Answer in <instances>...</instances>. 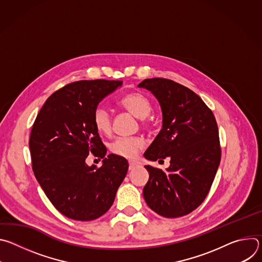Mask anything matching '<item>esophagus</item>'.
<instances>
[{
	"instance_id": "esophagus-1",
	"label": "esophagus",
	"mask_w": 262,
	"mask_h": 262,
	"mask_svg": "<svg viewBox=\"0 0 262 262\" xmlns=\"http://www.w3.org/2000/svg\"><path fill=\"white\" fill-rule=\"evenodd\" d=\"M136 167H138V164H137V163L129 162V167H128V169H129V170H134Z\"/></svg>"
}]
</instances>
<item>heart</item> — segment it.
Returning a JSON list of instances; mask_svg holds the SVG:
<instances>
[{
    "label": "heart",
    "instance_id": "heart-1",
    "mask_svg": "<svg viewBox=\"0 0 262 262\" xmlns=\"http://www.w3.org/2000/svg\"><path fill=\"white\" fill-rule=\"evenodd\" d=\"M119 104L129 111L138 118H143V123L147 124V117L152 110L151 101L144 93L134 91L125 94L119 100ZM93 124L96 130L102 135H108L112 132V116L110 111L98 105L93 112ZM144 147V141L138 137H119L110 145V150L118 157L134 159Z\"/></svg>",
    "mask_w": 262,
    "mask_h": 262
}]
</instances>
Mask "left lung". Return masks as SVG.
<instances>
[{"label":"left lung","mask_w":262,"mask_h":262,"mask_svg":"<svg viewBox=\"0 0 262 262\" xmlns=\"http://www.w3.org/2000/svg\"><path fill=\"white\" fill-rule=\"evenodd\" d=\"M138 87L151 91L163 111V128L144 157L171 159L167 171L145 166L149 180L144 199L162 216L185 215L206 198L221 162L215 118L194 91L172 80L146 79Z\"/></svg>","instance_id":"left-lung-1"}]
</instances>
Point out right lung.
<instances>
[{
	"label": "right lung",
	"instance_id": "obj_1",
	"mask_svg": "<svg viewBox=\"0 0 262 262\" xmlns=\"http://www.w3.org/2000/svg\"><path fill=\"white\" fill-rule=\"evenodd\" d=\"M122 81H78L54 92L32 126L29 147L32 169L47 197L65 216L92 221L115 200L128 163L108 155L93 124L98 102ZM89 153L103 158L101 167H89Z\"/></svg>",
	"mask_w": 262,
	"mask_h": 262
}]
</instances>
